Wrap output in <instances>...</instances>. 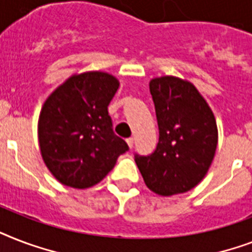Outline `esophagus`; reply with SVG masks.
Here are the masks:
<instances>
[{
	"label": "esophagus",
	"instance_id": "1",
	"mask_svg": "<svg viewBox=\"0 0 252 252\" xmlns=\"http://www.w3.org/2000/svg\"><path fill=\"white\" fill-rule=\"evenodd\" d=\"M126 144H128V146H129L130 149H132V148H133V144H134V140L132 137H129V138H126Z\"/></svg>",
	"mask_w": 252,
	"mask_h": 252
}]
</instances>
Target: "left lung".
<instances>
[{
    "label": "left lung",
    "mask_w": 252,
    "mask_h": 252,
    "mask_svg": "<svg viewBox=\"0 0 252 252\" xmlns=\"http://www.w3.org/2000/svg\"><path fill=\"white\" fill-rule=\"evenodd\" d=\"M159 138L149 156L134 154L146 186L162 196L183 193L201 182L217 148V124L205 99L187 81H150Z\"/></svg>",
    "instance_id": "left-lung-1"
}]
</instances>
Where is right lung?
<instances>
[{"label":"right lung","mask_w":252,"mask_h":252,"mask_svg":"<svg viewBox=\"0 0 252 252\" xmlns=\"http://www.w3.org/2000/svg\"><path fill=\"white\" fill-rule=\"evenodd\" d=\"M119 81L103 72L70 77L45 100L37 124L45 165L60 183L89 188L114 168L129 150L116 136L108 104Z\"/></svg>","instance_id":"add662e5"}]
</instances>
